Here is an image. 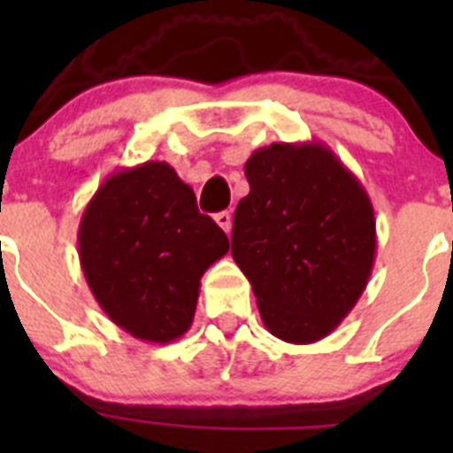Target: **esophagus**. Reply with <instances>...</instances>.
I'll use <instances>...</instances> for the list:
<instances>
[{"label": "esophagus", "instance_id": "esophagus-1", "mask_svg": "<svg viewBox=\"0 0 453 453\" xmlns=\"http://www.w3.org/2000/svg\"><path fill=\"white\" fill-rule=\"evenodd\" d=\"M215 222L222 226L224 234H231V224H234V219H231V213L229 211H222V213L215 215Z\"/></svg>", "mask_w": 453, "mask_h": 453}]
</instances>
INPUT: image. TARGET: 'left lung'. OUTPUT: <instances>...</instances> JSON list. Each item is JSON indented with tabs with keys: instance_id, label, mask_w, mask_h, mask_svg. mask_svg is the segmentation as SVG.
<instances>
[{
	"instance_id": "1",
	"label": "left lung",
	"mask_w": 453,
	"mask_h": 453,
	"mask_svg": "<svg viewBox=\"0 0 453 453\" xmlns=\"http://www.w3.org/2000/svg\"><path fill=\"white\" fill-rule=\"evenodd\" d=\"M231 256L261 319L292 345L326 338L361 299L376 256L363 183L322 142H272L247 158Z\"/></svg>"
}]
</instances>
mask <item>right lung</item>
Returning <instances> with one entry per match:
<instances>
[{
  "label": "right lung",
  "mask_w": 453,
  "mask_h": 453,
  "mask_svg": "<svg viewBox=\"0 0 453 453\" xmlns=\"http://www.w3.org/2000/svg\"><path fill=\"white\" fill-rule=\"evenodd\" d=\"M226 251V234L165 161L113 172L79 224V261L102 311L156 345L190 329L203 272Z\"/></svg>",
  "instance_id": "add662e5"
}]
</instances>
